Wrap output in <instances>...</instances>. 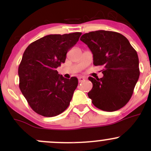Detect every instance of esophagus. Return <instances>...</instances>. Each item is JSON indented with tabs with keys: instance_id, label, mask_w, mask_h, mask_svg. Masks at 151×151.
I'll return each instance as SVG.
<instances>
[{
	"instance_id": "obj_1",
	"label": "esophagus",
	"mask_w": 151,
	"mask_h": 151,
	"mask_svg": "<svg viewBox=\"0 0 151 151\" xmlns=\"http://www.w3.org/2000/svg\"><path fill=\"white\" fill-rule=\"evenodd\" d=\"M85 78L84 77H80L78 78V81H79V83H82V82H83V81H85Z\"/></svg>"
}]
</instances>
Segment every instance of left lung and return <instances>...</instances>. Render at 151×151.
<instances>
[{
	"label": "left lung",
	"mask_w": 151,
	"mask_h": 151,
	"mask_svg": "<svg viewBox=\"0 0 151 151\" xmlns=\"http://www.w3.org/2000/svg\"><path fill=\"white\" fill-rule=\"evenodd\" d=\"M80 40L93 53L94 66H104L103 77H89L93 88L88 93L95 106L106 112L129 102L139 77L136 50L122 34L107 30L85 33Z\"/></svg>",
	"instance_id": "8db88e82"
}]
</instances>
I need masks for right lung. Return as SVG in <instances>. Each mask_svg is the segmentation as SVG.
<instances>
[{"mask_svg":"<svg viewBox=\"0 0 151 151\" xmlns=\"http://www.w3.org/2000/svg\"><path fill=\"white\" fill-rule=\"evenodd\" d=\"M82 33L51 34L30 44L18 68L19 87L34 112L54 117L65 111L78 85L77 77L64 78L56 68L65 63L66 53Z\"/></svg>","mask_w":151,"mask_h":151,"instance_id":"1","label":"right lung"}]
</instances>
